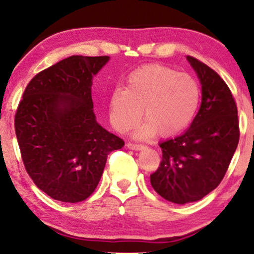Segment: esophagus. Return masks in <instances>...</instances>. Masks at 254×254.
Wrapping results in <instances>:
<instances>
[{
    "instance_id": "1",
    "label": "esophagus",
    "mask_w": 254,
    "mask_h": 254,
    "mask_svg": "<svg viewBox=\"0 0 254 254\" xmlns=\"http://www.w3.org/2000/svg\"><path fill=\"white\" fill-rule=\"evenodd\" d=\"M127 147L129 148V149H131V150H141V149L143 148V145L137 144V143H131V142H128Z\"/></svg>"
}]
</instances>
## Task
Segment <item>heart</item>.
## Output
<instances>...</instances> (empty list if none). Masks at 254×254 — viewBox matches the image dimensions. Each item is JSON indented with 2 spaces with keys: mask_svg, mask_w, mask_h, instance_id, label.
I'll return each mask as SVG.
<instances>
[{
  "mask_svg": "<svg viewBox=\"0 0 254 254\" xmlns=\"http://www.w3.org/2000/svg\"><path fill=\"white\" fill-rule=\"evenodd\" d=\"M200 96L193 76L157 64L142 65L128 75L126 88L111 92L110 123L117 131L126 133L138 123L143 109L145 121L135 137L149 138L156 133L172 136L192 123Z\"/></svg>",
  "mask_w": 254,
  "mask_h": 254,
  "instance_id": "b5f03b06",
  "label": "heart"
}]
</instances>
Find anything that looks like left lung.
Masks as SVG:
<instances>
[{
  "mask_svg": "<svg viewBox=\"0 0 254 254\" xmlns=\"http://www.w3.org/2000/svg\"><path fill=\"white\" fill-rule=\"evenodd\" d=\"M187 60L201 83V106L190 126L162 143V162L150 175L165 200L185 204L201 200L223 179L239 141L237 106L216 71L193 57Z\"/></svg>",
  "mask_w": 254,
  "mask_h": 254,
  "instance_id": "left-lung-1",
  "label": "left lung"
}]
</instances>
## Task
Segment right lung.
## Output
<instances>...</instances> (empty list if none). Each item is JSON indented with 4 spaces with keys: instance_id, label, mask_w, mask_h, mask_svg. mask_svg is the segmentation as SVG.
Segmentation results:
<instances>
[{
    "instance_id": "obj_1",
    "label": "right lung",
    "mask_w": 254,
    "mask_h": 254,
    "mask_svg": "<svg viewBox=\"0 0 254 254\" xmlns=\"http://www.w3.org/2000/svg\"><path fill=\"white\" fill-rule=\"evenodd\" d=\"M109 57L72 55L31 79L15 116L26 172L39 190L62 202H81L98 185L107 155L124 147L97 123L92 78Z\"/></svg>"
}]
</instances>
